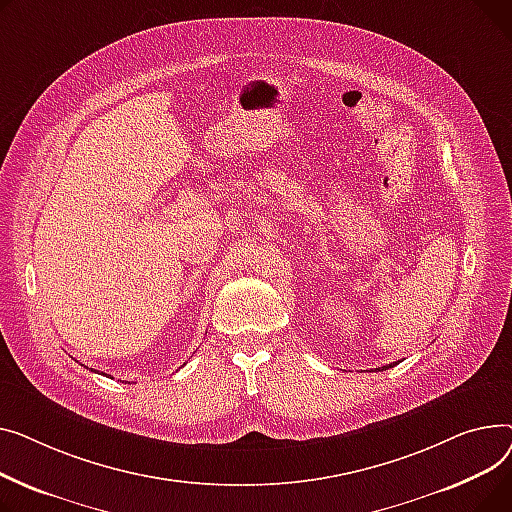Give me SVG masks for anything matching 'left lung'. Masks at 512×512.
<instances>
[{
  "mask_svg": "<svg viewBox=\"0 0 512 512\" xmlns=\"http://www.w3.org/2000/svg\"><path fill=\"white\" fill-rule=\"evenodd\" d=\"M393 366H397V364L393 362V364H388V366H382V370H388V368H393ZM376 370H380V368H376Z\"/></svg>",
  "mask_w": 512,
  "mask_h": 512,
  "instance_id": "1",
  "label": "left lung"
}]
</instances>
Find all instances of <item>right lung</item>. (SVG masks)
Here are the masks:
<instances>
[{
    "mask_svg": "<svg viewBox=\"0 0 512 512\" xmlns=\"http://www.w3.org/2000/svg\"><path fill=\"white\" fill-rule=\"evenodd\" d=\"M88 370H90V372H95V370H93V368H88Z\"/></svg>",
    "mask_w": 512,
    "mask_h": 512,
    "instance_id": "obj_1",
    "label": "right lung"
}]
</instances>
